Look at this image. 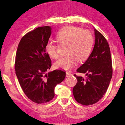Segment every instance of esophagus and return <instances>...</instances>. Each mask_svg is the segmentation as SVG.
<instances>
[{
    "instance_id": "esophagus-1",
    "label": "esophagus",
    "mask_w": 125,
    "mask_h": 125,
    "mask_svg": "<svg viewBox=\"0 0 125 125\" xmlns=\"http://www.w3.org/2000/svg\"><path fill=\"white\" fill-rule=\"evenodd\" d=\"M72 74L70 73L69 72H66V76H71Z\"/></svg>"
}]
</instances>
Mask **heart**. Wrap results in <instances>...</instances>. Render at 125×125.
Instances as JSON below:
<instances>
[{"instance_id": "1", "label": "heart", "mask_w": 125, "mask_h": 125, "mask_svg": "<svg viewBox=\"0 0 125 125\" xmlns=\"http://www.w3.org/2000/svg\"><path fill=\"white\" fill-rule=\"evenodd\" d=\"M58 42L67 44V55L60 57L54 63L56 68L69 70L76 66L78 60H86L90 54L94 44V36L87 30L74 26H68L61 29L56 34ZM46 51L52 59L59 56V45L54 41L49 40L46 45Z\"/></svg>"}]
</instances>
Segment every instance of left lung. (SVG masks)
I'll use <instances>...</instances> for the list:
<instances>
[{"instance_id": "left-lung-1", "label": "left lung", "mask_w": 125, "mask_h": 125, "mask_svg": "<svg viewBox=\"0 0 125 125\" xmlns=\"http://www.w3.org/2000/svg\"><path fill=\"white\" fill-rule=\"evenodd\" d=\"M95 45L87 60L77 69V72L86 73V79L76 77L77 83L73 93L76 101L83 105H93L105 95L112 76L111 52L105 37L96 29Z\"/></svg>"}]
</instances>
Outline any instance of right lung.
<instances>
[{"mask_svg":"<svg viewBox=\"0 0 125 125\" xmlns=\"http://www.w3.org/2000/svg\"><path fill=\"white\" fill-rule=\"evenodd\" d=\"M51 31L52 28L46 26L28 32L21 38L16 53L15 70L18 81L26 96L36 104L52 100L55 86L66 76L61 70L47 73L52 66L46 52Z\"/></svg>","mask_w":125,"mask_h":125,"instance_id":"obj_1","label":"right lung"}]
</instances>
